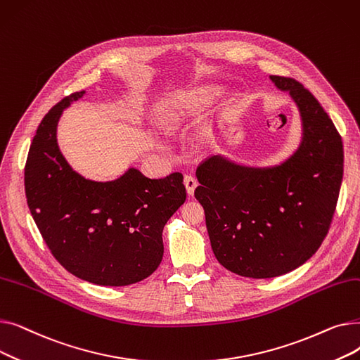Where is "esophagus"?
I'll return each instance as SVG.
<instances>
[{"instance_id":"1","label":"esophagus","mask_w":360,"mask_h":360,"mask_svg":"<svg viewBox=\"0 0 360 360\" xmlns=\"http://www.w3.org/2000/svg\"><path fill=\"white\" fill-rule=\"evenodd\" d=\"M184 185H185V188H186V193H188V195H193V194H194V191H195L197 185H198V182H197V179H195L194 176H191V175H186V176L184 178Z\"/></svg>"}]
</instances>
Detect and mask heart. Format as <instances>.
Returning a JSON list of instances; mask_svg holds the SVG:
<instances>
[{"instance_id":"heart-1","label":"heart","mask_w":360,"mask_h":360,"mask_svg":"<svg viewBox=\"0 0 360 360\" xmlns=\"http://www.w3.org/2000/svg\"><path fill=\"white\" fill-rule=\"evenodd\" d=\"M221 89L217 86H209L198 89L190 94H186L184 99H176L163 110L162 120L166 127L176 128L181 124H184L193 113L200 109L201 106H205L210 103L213 99L220 96Z\"/></svg>"}]
</instances>
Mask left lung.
I'll return each mask as SVG.
<instances>
[{"mask_svg": "<svg viewBox=\"0 0 360 360\" xmlns=\"http://www.w3.org/2000/svg\"><path fill=\"white\" fill-rule=\"evenodd\" d=\"M289 91L302 120V141L281 165L251 167L213 156L197 167L217 261L229 271L271 278L305 264L328 233L343 179V143L327 112L295 79L270 75Z\"/></svg>", "mask_w": 360, "mask_h": 360, "instance_id": "obj_1", "label": "left lung"}]
</instances>
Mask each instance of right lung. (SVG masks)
<instances>
[{
  "label": "right lung",
  "mask_w": 360,
  "mask_h": 360,
  "mask_svg": "<svg viewBox=\"0 0 360 360\" xmlns=\"http://www.w3.org/2000/svg\"><path fill=\"white\" fill-rule=\"evenodd\" d=\"M86 91L56 103L36 129L25 166L29 210L61 266L99 286H127L153 273L162 232L186 198L182 174L151 179L129 167L115 181L79 175L56 143L61 113Z\"/></svg>",
  "instance_id": "right-lung-1"
}]
</instances>
